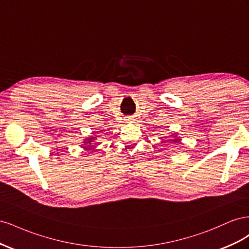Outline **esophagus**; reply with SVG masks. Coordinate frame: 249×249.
Returning a JSON list of instances; mask_svg holds the SVG:
<instances>
[{"mask_svg":"<svg viewBox=\"0 0 249 249\" xmlns=\"http://www.w3.org/2000/svg\"><path fill=\"white\" fill-rule=\"evenodd\" d=\"M129 120H130V119H129Z\"/></svg>","mask_w":249,"mask_h":249,"instance_id":"obj_1","label":"esophagus"}]
</instances>
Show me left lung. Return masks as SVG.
<instances>
[{
  "instance_id": "obj_1",
  "label": "left lung",
  "mask_w": 249,
  "mask_h": 249,
  "mask_svg": "<svg viewBox=\"0 0 249 249\" xmlns=\"http://www.w3.org/2000/svg\"><path fill=\"white\" fill-rule=\"evenodd\" d=\"M170 137H168L169 139L167 140L168 142H170V143H177V142H178L180 139L178 137V134L177 133H171V135H169Z\"/></svg>"
}]
</instances>
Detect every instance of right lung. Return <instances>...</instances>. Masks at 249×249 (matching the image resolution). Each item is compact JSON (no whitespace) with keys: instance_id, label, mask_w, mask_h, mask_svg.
Here are the masks:
<instances>
[{"instance_id":"right-lung-1","label":"right lung","mask_w":249,"mask_h":249,"mask_svg":"<svg viewBox=\"0 0 249 249\" xmlns=\"http://www.w3.org/2000/svg\"><path fill=\"white\" fill-rule=\"evenodd\" d=\"M96 137H97L96 135H93V136H89V137H86L85 139H83V143H84V144L86 145L84 147L91 148V149L95 148V146L97 144V142H95Z\"/></svg>"}]
</instances>
